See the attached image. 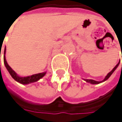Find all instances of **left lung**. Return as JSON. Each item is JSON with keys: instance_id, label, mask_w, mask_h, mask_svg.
Returning a JSON list of instances; mask_svg holds the SVG:
<instances>
[{"instance_id": "1", "label": "left lung", "mask_w": 122, "mask_h": 122, "mask_svg": "<svg viewBox=\"0 0 122 122\" xmlns=\"http://www.w3.org/2000/svg\"><path fill=\"white\" fill-rule=\"evenodd\" d=\"M120 61H119V63H117V64L116 65V66L114 67V68H113V69H112V71H111L110 73H107V75L106 76L105 79H103V81H97L93 80V79H84V80H85L86 82H87V83H92V84H99V83H102V82H103V81H106L107 79L109 78L110 76L112 75V74L113 72H114V71H115V70L116 69L117 67H118V65H119V64H120Z\"/></svg>"}]
</instances>
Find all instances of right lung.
Masks as SVG:
<instances>
[{"label":"right lung","mask_w":122,"mask_h":122,"mask_svg":"<svg viewBox=\"0 0 122 122\" xmlns=\"http://www.w3.org/2000/svg\"><path fill=\"white\" fill-rule=\"evenodd\" d=\"M5 53H6V47L5 48V51H4V63L5 65L6 69L8 70V71L9 72L10 75L12 76V77L15 81L17 82H19L21 84H24V85H26V84H29L31 83H34V82H36L37 81H39L40 79H41L43 77H44L47 72H43V73H37V74H34V75H30V76H27V77H20L19 75H18L16 72L12 70V69L10 66H9L6 60L5 57Z\"/></svg>","instance_id":"right-lung-1"}]
</instances>
